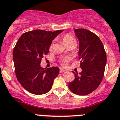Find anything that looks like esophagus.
Listing matches in <instances>:
<instances>
[{"label":"esophagus","instance_id":"obj_1","mask_svg":"<svg viewBox=\"0 0 120 120\" xmlns=\"http://www.w3.org/2000/svg\"><path fill=\"white\" fill-rule=\"evenodd\" d=\"M66 71V70L63 69H60V73H63V72H64Z\"/></svg>","mask_w":120,"mask_h":120}]
</instances>
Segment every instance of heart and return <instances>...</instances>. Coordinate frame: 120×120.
I'll return each instance as SVG.
<instances>
[{
    "mask_svg": "<svg viewBox=\"0 0 120 120\" xmlns=\"http://www.w3.org/2000/svg\"><path fill=\"white\" fill-rule=\"evenodd\" d=\"M61 41H62L63 44H64L65 46H66L67 45L72 42L76 43V41H75V38H73V36H72L70 34H64V35H63L61 38ZM52 47V45L51 44L50 45V47H49V48L51 49ZM68 62H69V59H68V58H64V59H61L60 60V63H61V64L63 66H67Z\"/></svg>",
    "mask_w": 120,
    "mask_h": 120,
    "instance_id": "obj_1",
    "label": "heart"
}]
</instances>
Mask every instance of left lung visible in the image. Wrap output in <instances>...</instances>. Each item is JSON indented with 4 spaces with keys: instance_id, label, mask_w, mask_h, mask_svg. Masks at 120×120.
Wrapping results in <instances>:
<instances>
[{
    "instance_id": "obj_1",
    "label": "left lung",
    "mask_w": 120,
    "mask_h": 120,
    "mask_svg": "<svg viewBox=\"0 0 120 120\" xmlns=\"http://www.w3.org/2000/svg\"><path fill=\"white\" fill-rule=\"evenodd\" d=\"M79 43V59L82 72H73L75 79L69 88L77 95H87L94 91L103 79L106 63V54L102 41L96 34L87 29H75Z\"/></svg>"
}]
</instances>
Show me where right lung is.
<instances>
[{
  "label": "right lung",
  "mask_w": 120,
  "mask_h": 120,
  "mask_svg": "<svg viewBox=\"0 0 120 120\" xmlns=\"http://www.w3.org/2000/svg\"><path fill=\"white\" fill-rule=\"evenodd\" d=\"M62 32L34 30L23 33L18 40L13 50L15 72L19 82L29 93L43 94L52 88L59 68L44 69L40 63L49 52L52 40Z\"/></svg>",
  "instance_id": "obj_1"
}]
</instances>
